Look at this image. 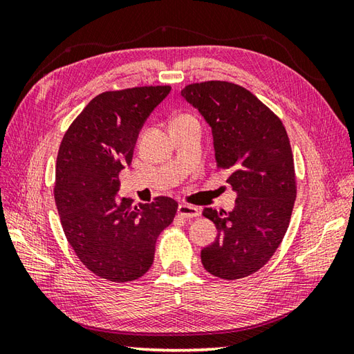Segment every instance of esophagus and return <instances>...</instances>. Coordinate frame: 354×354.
<instances>
[{"mask_svg": "<svg viewBox=\"0 0 354 354\" xmlns=\"http://www.w3.org/2000/svg\"><path fill=\"white\" fill-rule=\"evenodd\" d=\"M178 214L181 216V217H184V219H193V217L201 216V209L198 207H193V205L179 204Z\"/></svg>", "mask_w": 354, "mask_h": 354, "instance_id": "34e87169", "label": "esophagus"}]
</instances>
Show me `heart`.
<instances>
[{"instance_id":"1","label":"heart","mask_w":354,"mask_h":354,"mask_svg":"<svg viewBox=\"0 0 354 354\" xmlns=\"http://www.w3.org/2000/svg\"><path fill=\"white\" fill-rule=\"evenodd\" d=\"M189 118H193V117H190V115H179V117L175 118V122H181V120H189Z\"/></svg>"}]
</instances>
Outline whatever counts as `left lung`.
I'll return each instance as SVG.
<instances>
[{
  "label": "left lung",
  "mask_w": 354,
  "mask_h": 354,
  "mask_svg": "<svg viewBox=\"0 0 354 354\" xmlns=\"http://www.w3.org/2000/svg\"><path fill=\"white\" fill-rule=\"evenodd\" d=\"M181 95L212 127L214 158L237 194L232 212L204 208L217 237L201 251L214 277L237 280L265 266L288 231L297 198L295 167L281 120L248 89L212 80Z\"/></svg>",
  "instance_id": "1"
}]
</instances>
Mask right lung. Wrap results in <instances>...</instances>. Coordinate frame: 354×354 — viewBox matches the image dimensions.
I'll return each mask as SVG.
<instances>
[{
    "label": "right lung",
    "instance_id": "add662e5",
    "mask_svg": "<svg viewBox=\"0 0 354 354\" xmlns=\"http://www.w3.org/2000/svg\"><path fill=\"white\" fill-rule=\"evenodd\" d=\"M170 86L102 93L65 132L56 161L55 201L66 240L84 265L109 281L145 275L155 243L178 204L160 196L133 205L118 198V173L131 165L141 127Z\"/></svg>",
    "mask_w": 354,
    "mask_h": 354
}]
</instances>
